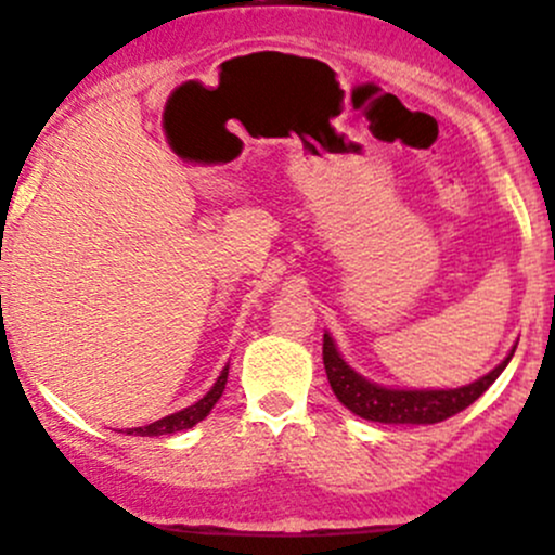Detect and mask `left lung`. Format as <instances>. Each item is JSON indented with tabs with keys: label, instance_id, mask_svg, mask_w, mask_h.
Segmentation results:
<instances>
[{
	"label": "left lung",
	"instance_id": "1",
	"mask_svg": "<svg viewBox=\"0 0 555 555\" xmlns=\"http://www.w3.org/2000/svg\"><path fill=\"white\" fill-rule=\"evenodd\" d=\"M516 345L511 347L508 356L498 363L490 374L479 376L477 382L464 387L450 389H398V387H382L376 382L366 379L358 374L356 369L347 366V361L339 356L337 345L324 334V369L328 376L332 392L347 411L356 416L366 418V422L379 424H440L446 418L455 416L464 408H468L479 395L485 392L503 369L508 366L511 356H514Z\"/></svg>",
	"mask_w": 555,
	"mask_h": 555
}]
</instances>
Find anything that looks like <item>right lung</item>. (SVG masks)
<instances>
[{
    "label": "right lung",
    "mask_w": 555,
    "mask_h": 555,
    "mask_svg": "<svg viewBox=\"0 0 555 555\" xmlns=\"http://www.w3.org/2000/svg\"><path fill=\"white\" fill-rule=\"evenodd\" d=\"M227 379H229V366L221 371V376H218L216 385L210 387V392L203 395V398H199L194 405L181 408V411L170 413V416H166V418H157V422H152L147 426H133V429H126V435L160 437V435H176V431L192 429V426L203 422V418L212 411V405L218 403V398H221L223 389H227Z\"/></svg>",
    "instance_id": "add662e5"
}]
</instances>
